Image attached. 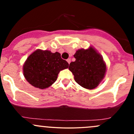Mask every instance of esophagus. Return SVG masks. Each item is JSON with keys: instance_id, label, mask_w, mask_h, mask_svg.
Listing matches in <instances>:
<instances>
[{"instance_id": "obj_1", "label": "esophagus", "mask_w": 134, "mask_h": 134, "mask_svg": "<svg viewBox=\"0 0 134 134\" xmlns=\"http://www.w3.org/2000/svg\"><path fill=\"white\" fill-rule=\"evenodd\" d=\"M70 61H71V60H70V58H68V59H67V62H68L69 64H70Z\"/></svg>"}]
</instances>
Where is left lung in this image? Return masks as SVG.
<instances>
[{
    "mask_svg": "<svg viewBox=\"0 0 134 134\" xmlns=\"http://www.w3.org/2000/svg\"><path fill=\"white\" fill-rule=\"evenodd\" d=\"M75 62L69 65L76 82L84 88L93 90L103 79L106 65L102 57L93 48L77 50L74 55Z\"/></svg>",
    "mask_w": 134,
    "mask_h": 134,
    "instance_id": "left-lung-1",
    "label": "left lung"
}]
</instances>
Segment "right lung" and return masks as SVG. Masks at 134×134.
Masks as SVG:
<instances>
[{"label":"right lung","instance_id":"obj_1","mask_svg":"<svg viewBox=\"0 0 134 134\" xmlns=\"http://www.w3.org/2000/svg\"><path fill=\"white\" fill-rule=\"evenodd\" d=\"M69 67L58 52L37 50L31 54L23 66L26 79L30 84L43 90L55 82L60 71Z\"/></svg>","mask_w":134,"mask_h":134}]
</instances>
